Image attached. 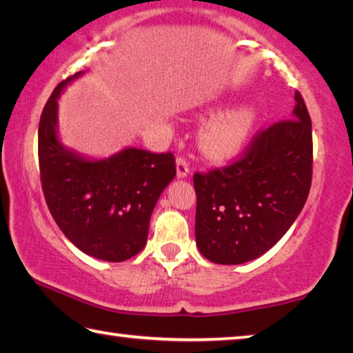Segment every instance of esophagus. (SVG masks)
Here are the masks:
<instances>
[{"label": "esophagus", "instance_id": "esophagus-1", "mask_svg": "<svg viewBox=\"0 0 353 353\" xmlns=\"http://www.w3.org/2000/svg\"><path fill=\"white\" fill-rule=\"evenodd\" d=\"M176 170H177V179H185L190 174L188 162L183 157H179L176 160Z\"/></svg>", "mask_w": 353, "mask_h": 353}]
</instances>
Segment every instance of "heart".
<instances>
[{"label":"heart","instance_id":"heart-1","mask_svg":"<svg viewBox=\"0 0 353 353\" xmlns=\"http://www.w3.org/2000/svg\"><path fill=\"white\" fill-rule=\"evenodd\" d=\"M256 110L240 104L218 113L202 126L201 149L213 159H234L246 148L256 124Z\"/></svg>","mask_w":353,"mask_h":353}]
</instances>
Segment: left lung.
<instances>
[{
	"instance_id": "8db88e82",
	"label": "left lung",
	"mask_w": 353,
	"mask_h": 353,
	"mask_svg": "<svg viewBox=\"0 0 353 353\" xmlns=\"http://www.w3.org/2000/svg\"><path fill=\"white\" fill-rule=\"evenodd\" d=\"M291 119L256 137L241 160L194 174L196 244L207 260L241 265L276 246L312 187V119L299 92Z\"/></svg>"
}]
</instances>
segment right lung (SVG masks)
I'll list each match as a JSON object with an SVG mask.
<instances>
[{"mask_svg":"<svg viewBox=\"0 0 353 353\" xmlns=\"http://www.w3.org/2000/svg\"><path fill=\"white\" fill-rule=\"evenodd\" d=\"M83 71L62 81L39 124L41 187L52 218L83 254L103 261L132 259L146 246L149 219L176 176L172 154L134 146L109 157H88L67 148L59 134V98Z\"/></svg>","mask_w":353,"mask_h":353,"instance_id":"right-lung-1","label":"right lung"}]
</instances>
